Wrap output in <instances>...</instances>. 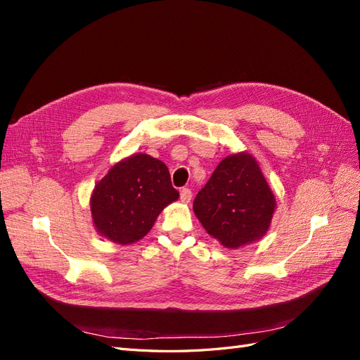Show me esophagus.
<instances>
[{"instance_id":"obj_1","label":"esophagus","mask_w":360,"mask_h":360,"mask_svg":"<svg viewBox=\"0 0 360 360\" xmlns=\"http://www.w3.org/2000/svg\"><path fill=\"white\" fill-rule=\"evenodd\" d=\"M180 200H181V202H191V200H192V192H191V189H188V188H183L181 191H180Z\"/></svg>"}]
</instances>
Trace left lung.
I'll return each instance as SVG.
<instances>
[{
  "instance_id": "left-lung-1",
  "label": "left lung",
  "mask_w": 360,
  "mask_h": 360,
  "mask_svg": "<svg viewBox=\"0 0 360 360\" xmlns=\"http://www.w3.org/2000/svg\"><path fill=\"white\" fill-rule=\"evenodd\" d=\"M275 207V195L257 160L243 151L226 156L193 200L205 231L230 249L263 237Z\"/></svg>"
}]
</instances>
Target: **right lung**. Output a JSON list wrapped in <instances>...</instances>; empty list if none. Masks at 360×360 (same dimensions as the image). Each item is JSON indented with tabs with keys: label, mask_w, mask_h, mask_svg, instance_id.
Returning a JSON list of instances; mask_svg holds the SVG:
<instances>
[{
	"label": "right lung",
	"mask_w": 360,
	"mask_h": 360,
	"mask_svg": "<svg viewBox=\"0 0 360 360\" xmlns=\"http://www.w3.org/2000/svg\"><path fill=\"white\" fill-rule=\"evenodd\" d=\"M179 198L165 163L144 153L117 162L96 184L90 207L97 233L118 245L141 240Z\"/></svg>",
	"instance_id": "1"
}]
</instances>
